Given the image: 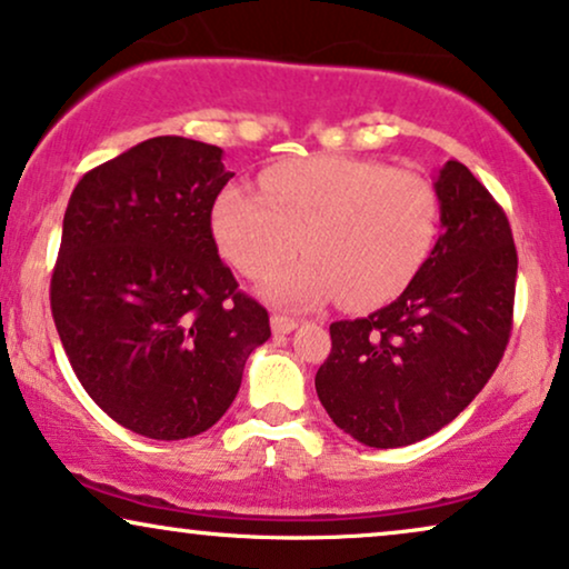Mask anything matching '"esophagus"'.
Wrapping results in <instances>:
<instances>
[{"instance_id":"1","label":"esophagus","mask_w":569,"mask_h":569,"mask_svg":"<svg viewBox=\"0 0 569 569\" xmlns=\"http://www.w3.org/2000/svg\"><path fill=\"white\" fill-rule=\"evenodd\" d=\"M270 326H272V333L286 336V333H291V330L297 328L299 322L293 320V318H289V315H272V318H270Z\"/></svg>"}]
</instances>
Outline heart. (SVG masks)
<instances>
[{"instance_id": "1", "label": "heart", "mask_w": 569, "mask_h": 569, "mask_svg": "<svg viewBox=\"0 0 569 569\" xmlns=\"http://www.w3.org/2000/svg\"><path fill=\"white\" fill-rule=\"evenodd\" d=\"M260 183L262 197L241 186L222 191L212 231L251 280L271 276L299 246L308 251L264 286L280 305H383L420 272L441 228L436 186L376 160L315 154L264 170Z\"/></svg>"}]
</instances>
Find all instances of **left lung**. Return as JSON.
<instances>
[{
    "instance_id": "left-lung-1",
    "label": "left lung",
    "mask_w": 569,
    "mask_h": 569,
    "mask_svg": "<svg viewBox=\"0 0 569 569\" xmlns=\"http://www.w3.org/2000/svg\"><path fill=\"white\" fill-rule=\"evenodd\" d=\"M441 236L397 301L330 326L318 397L343 433L397 449L449 426L505 357L517 249L505 210L449 160L433 181Z\"/></svg>"
}]
</instances>
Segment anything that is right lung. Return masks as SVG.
Masks as SVG:
<instances>
[{
  "instance_id": "1",
  "label": "right lung",
  "mask_w": 569,
  "mask_h": 569,
  "mask_svg": "<svg viewBox=\"0 0 569 569\" xmlns=\"http://www.w3.org/2000/svg\"><path fill=\"white\" fill-rule=\"evenodd\" d=\"M233 172L222 149L157 136L86 172L70 193L52 272V318L86 393L133 433H204L270 338L212 236Z\"/></svg>"
}]
</instances>
